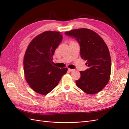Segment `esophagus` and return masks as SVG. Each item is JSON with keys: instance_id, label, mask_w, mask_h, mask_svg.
Listing matches in <instances>:
<instances>
[{"instance_id": "obj_1", "label": "esophagus", "mask_w": 129, "mask_h": 129, "mask_svg": "<svg viewBox=\"0 0 129 129\" xmlns=\"http://www.w3.org/2000/svg\"><path fill=\"white\" fill-rule=\"evenodd\" d=\"M68 71H69V72H73V71H74V69H68Z\"/></svg>"}]
</instances>
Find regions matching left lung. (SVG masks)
Here are the masks:
<instances>
[{"label": "left lung", "instance_id": "obj_1", "mask_svg": "<svg viewBox=\"0 0 129 129\" xmlns=\"http://www.w3.org/2000/svg\"><path fill=\"white\" fill-rule=\"evenodd\" d=\"M65 34L79 43L81 56L89 67L80 72L76 85L89 95L100 92L108 84L111 74V57L106 44L99 35L87 28L73 29Z\"/></svg>", "mask_w": 129, "mask_h": 129}]
</instances>
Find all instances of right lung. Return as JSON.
Listing matches in <instances>:
<instances>
[{
  "mask_svg": "<svg viewBox=\"0 0 129 129\" xmlns=\"http://www.w3.org/2000/svg\"><path fill=\"white\" fill-rule=\"evenodd\" d=\"M63 37L60 32L46 31L32 40L24 60L25 79L34 91L46 95L55 88L67 68L53 65V56Z\"/></svg>",
  "mask_w": 129,
  "mask_h": 129,
  "instance_id": "obj_1",
  "label": "right lung"
}]
</instances>
